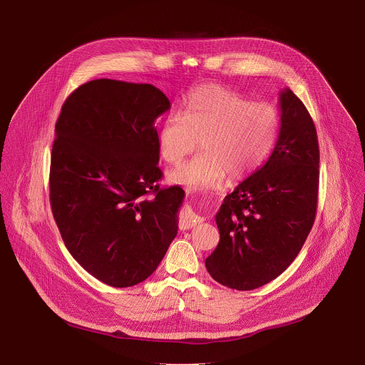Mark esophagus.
Here are the masks:
<instances>
[{
	"label": "esophagus",
	"instance_id": "esophagus-1",
	"mask_svg": "<svg viewBox=\"0 0 365 365\" xmlns=\"http://www.w3.org/2000/svg\"><path fill=\"white\" fill-rule=\"evenodd\" d=\"M203 220L197 217L192 210H183L180 212V220H179V227L180 230H189L193 228L195 225L200 224Z\"/></svg>",
	"mask_w": 365,
	"mask_h": 365
}]
</instances>
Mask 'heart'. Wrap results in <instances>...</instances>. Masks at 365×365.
Here are the masks:
<instances>
[{
    "instance_id": "b5f03b06",
    "label": "heart",
    "mask_w": 365,
    "mask_h": 365,
    "mask_svg": "<svg viewBox=\"0 0 365 365\" xmlns=\"http://www.w3.org/2000/svg\"><path fill=\"white\" fill-rule=\"evenodd\" d=\"M280 131L273 103L217 85L187 92L180 110L170 111L159 127L162 158L178 165L200 145L203 151L169 173L173 183L190 189L220 186L230 175L240 180L254 173L270 155Z\"/></svg>"
}]
</instances>
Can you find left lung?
<instances>
[{
  "label": "left lung",
  "instance_id": "8db88e82",
  "mask_svg": "<svg viewBox=\"0 0 365 365\" xmlns=\"http://www.w3.org/2000/svg\"><path fill=\"white\" fill-rule=\"evenodd\" d=\"M280 133L267 163L227 195L215 217L220 242L205 259L222 286L252 290L297 257L318 207L319 144L303 102L280 93Z\"/></svg>",
  "mask_w": 365,
  "mask_h": 365
}]
</instances>
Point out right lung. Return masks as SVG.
Segmentation results:
<instances>
[{"label":"right lung","instance_id":"obj_1","mask_svg":"<svg viewBox=\"0 0 365 365\" xmlns=\"http://www.w3.org/2000/svg\"><path fill=\"white\" fill-rule=\"evenodd\" d=\"M170 108L150 83L95 79L62 106L50 158V205L76 262L113 287L141 283L178 234L185 192L160 187L154 121Z\"/></svg>","mask_w":365,"mask_h":365}]
</instances>
